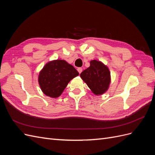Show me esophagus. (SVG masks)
Segmentation results:
<instances>
[{"label": "esophagus", "mask_w": 155, "mask_h": 155, "mask_svg": "<svg viewBox=\"0 0 155 155\" xmlns=\"http://www.w3.org/2000/svg\"><path fill=\"white\" fill-rule=\"evenodd\" d=\"M78 72H79V74H81V72L83 71V69H82V68H81V67L78 68Z\"/></svg>", "instance_id": "obj_1"}]
</instances>
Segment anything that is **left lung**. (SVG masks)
<instances>
[{
    "label": "left lung",
    "instance_id": "1",
    "mask_svg": "<svg viewBox=\"0 0 155 155\" xmlns=\"http://www.w3.org/2000/svg\"><path fill=\"white\" fill-rule=\"evenodd\" d=\"M90 67L81 73L80 77L94 94L105 93L110 82V74L107 66L96 60L91 61Z\"/></svg>",
    "mask_w": 155,
    "mask_h": 155
}]
</instances>
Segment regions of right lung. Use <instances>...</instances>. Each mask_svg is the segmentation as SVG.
Instances as JSON below:
<instances>
[{
    "instance_id": "1",
    "label": "right lung",
    "mask_w": 155,
    "mask_h": 155,
    "mask_svg": "<svg viewBox=\"0 0 155 155\" xmlns=\"http://www.w3.org/2000/svg\"><path fill=\"white\" fill-rule=\"evenodd\" d=\"M79 72L64 60H54L46 64L39 75V83L45 95L58 97L61 94L69 81Z\"/></svg>"
}]
</instances>
